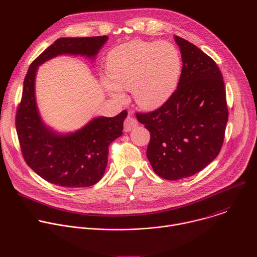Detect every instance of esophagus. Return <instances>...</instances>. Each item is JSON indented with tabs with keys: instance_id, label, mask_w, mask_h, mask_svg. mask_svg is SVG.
I'll list each match as a JSON object with an SVG mask.
<instances>
[{
	"instance_id": "obj_1",
	"label": "esophagus",
	"mask_w": 257,
	"mask_h": 257,
	"mask_svg": "<svg viewBox=\"0 0 257 257\" xmlns=\"http://www.w3.org/2000/svg\"><path fill=\"white\" fill-rule=\"evenodd\" d=\"M137 121L135 119H133L132 117H127L125 122H124V131L126 132H129L131 131L132 129H134L136 126H137Z\"/></svg>"
}]
</instances>
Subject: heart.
<instances>
[{"label": "heart", "mask_w": 257, "mask_h": 257, "mask_svg": "<svg viewBox=\"0 0 257 257\" xmlns=\"http://www.w3.org/2000/svg\"><path fill=\"white\" fill-rule=\"evenodd\" d=\"M109 82L103 86L116 99L121 90H130L135 102L152 109L165 103L177 89L182 73L178 49L169 42L132 41L113 49L107 55Z\"/></svg>", "instance_id": "obj_1"}]
</instances>
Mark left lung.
I'll return each instance as SVG.
<instances>
[{
	"instance_id": "obj_1",
	"label": "left lung",
	"mask_w": 257,
	"mask_h": 257,
	"mask_svg": "<svg viewBox=\"0 0 257 257\" xmlns=\"http://www.w3.org/2000/svg\"><path fill=\"white\" fill-rule=\"evenodd\" d=\"M174 39L183 62L177 89L157 111L136 114L151 132L146 157L155 173L167 180L193 176L208 166L222 149L228 122L217 65L188 41Z\"/></svg>"
}]
</instances>
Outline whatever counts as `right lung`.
<instances>
[{
	"label": "right lung",
	"mask_w": 257,
	"mask_h": 257,
	"mask_svg": "<svg viewBox=\"0 0 257 257\" xmlns=\"http://www.w3.org/2000/svg\"><path fill=\"white\" fill-rule=\"evenodd\" d=\"M106 35L61 38L30 65L23 82L22 99L16 114V130L26 164L46 181L67 188L88 187L104 174L108 145L120 137L127 112L95 117L82 128L61 133L47 125L35 98V76L45 62L62 55L81 56L94 61L107 42Z\"/></svg>",
	"instance_id": "1"
}]
</instances>
